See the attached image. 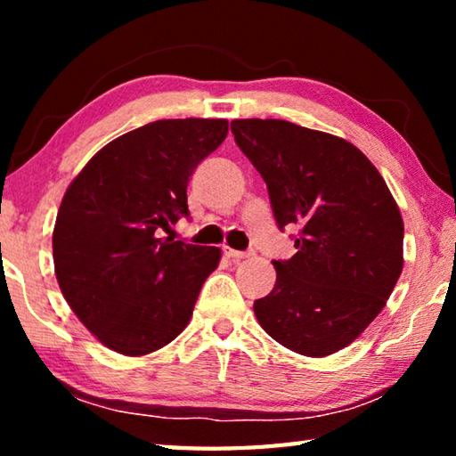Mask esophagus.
Segmentation results:
<instances>
[{
    "label": "esophagus",
    "mask_w": 456,
    "mask_h": 456,
    "mask_svg": "<svg viewBox=\"0 0 456 456\" xmlns=\"http://www.w3.org/2000/svg\"><path fill=\"white\" fill-rule=\"evenodd\" d=\"M223 253H225V257H229V259H233V261H241V259H245V257H249V253L247 251H237V249H231V247H223Z\"/></svg>",
    "instance_id": "obj_1"
}]
</instances>
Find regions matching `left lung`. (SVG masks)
Segmentation results:
<instances>
[{"mask_svg": "<svg viewBox=\"0 0 456 456\" xmlns=\"http://www.w3.org/2000/svg\"><path fill=\"white\" fill-rule=\"evenodd\" d=\"M267 184L277 227H299L297 253L273 261L253 312L269 336L312 358L352 344L403 273L404 223L380 173L352 142L288 120L231 122Z\"/></svg>", "mask_w": 456, "mask_h": 456, "instance_id": "8db88e82", "label": "left lung"}]
</instances>
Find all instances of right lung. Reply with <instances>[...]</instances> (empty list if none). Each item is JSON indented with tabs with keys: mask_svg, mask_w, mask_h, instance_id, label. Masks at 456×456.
Wrapping results in <instances>:
<instances>
[{
	"mask_svg": "<svg viewBox=\"0 0 456 456\" xmlns=\"http://www.w3.org/2000/svg\"><path fill=\"white\" fill-rule=\"evenodd\" d=\"M227 130V120L151 122L108 142L68 187L53 267L68 305L106 348L144 356L187 328L221 249L163 231L189 217V176Z\"/></svg>",
	"mask_w": 456,
	"mask_h": 456,
	"instance_id": "obj_1",
	"label": "right lung"
}]
</instances>
